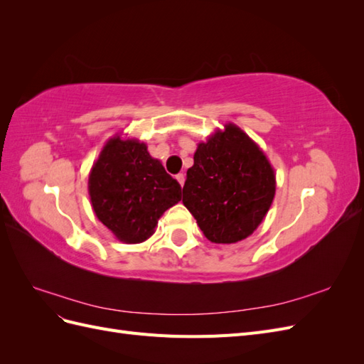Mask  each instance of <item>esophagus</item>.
<instances>
[{
	"instance_id": "34e87169",
	"label": "esophagus",
	"mask_w": 364,
	"mask_h": 364,
	"mask_svg": "<svg viewBox=\"0 0 364 364\" xmlns=\"http://www.w3.org/2000/svg\"><path fill=\"white\" fill-rule=\"evenodd\" d=\"M176 179H178V182L181 183V186H183V183H185V174H183V173H179L178 176H176Z\"/></svg>"
}]
</instances>
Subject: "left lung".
<instances>
[{
  "instance_id": "left-lung-1",
  "label": "left lung",
  "mask_w": 364,
  "mask_h": 364,
  "mask_svg": "<svg viewBox=\"0 0 364 364\" xmlns=\"http://www.w3.org/2000/svg\"><path fill=\"white\" fill-rule=\"evenodd\" d=\"M277 181L262 150L229 123L194 153L186 171L182 202L213 243L247 238L266 217Z\"/></svg>"
}]
</instances>
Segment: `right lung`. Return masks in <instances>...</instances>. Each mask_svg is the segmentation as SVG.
I'll use <instances>...</instances> for the list:
<instances>
[{"label": "right lung", "instance_id": "1", "mask_svg": "<svg viewBox=\"0 0 364 364\" xmlns=\"http://www.w3.org/2000/svg\"><path fill=\"white\" fill-rule=\"evenodd\" d=\"M97 218L123 243L136 245L155 232L158 220L178 203L181 185L138 139L106 142L87 181Z\"/></svg>", "mask_w": 364, "mask_h": 364}]
</instances>
